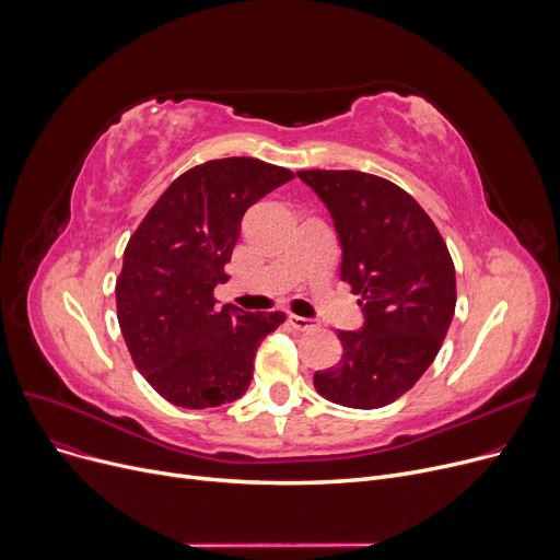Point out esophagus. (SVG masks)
Here are the masks:
<instances>
[{
	"label": "esophagus",
	"instance_id": "obj_1",
	"mask_svg": "<svg viewBox=\"0 0 560 560\" xmlns=\"http://www.w3.org/2000/svg\"><path fill=\"white\" fill-rule=\"evenodd\" d=\"M289 323H291L293 330H299V332H307V330H314V327H316V323L312 318L295 316V314H289Z\"/></svg>",
	"mask_w": 560,
	"mask_h": 560
}]
</instances>
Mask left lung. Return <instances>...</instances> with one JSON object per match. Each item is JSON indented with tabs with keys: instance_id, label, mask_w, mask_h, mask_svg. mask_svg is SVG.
Listing matches in <instances>:
<instances>
[{
	"instance_id": "8db88e82",
	"label": "left lung",
	"mask_w": 560,
	"mask_h": 560,
	"mask_svg": "<svg viewBox=\"0 0 560 560\" xmlns=\"http://www.w3.org/2000/svg\"><path fill=\"white\" fill-rule=\"evenodd\" d=\"M330 210L341 280L359 295L364 327L339 332V364L314 373L325 400L352 409L396 402L439 354L456 307L454 261L411 194L364 172H299Z\"/></svg>"
}]
</instances>
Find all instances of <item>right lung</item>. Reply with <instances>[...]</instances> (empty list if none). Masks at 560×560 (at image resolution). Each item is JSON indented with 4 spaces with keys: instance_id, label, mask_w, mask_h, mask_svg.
Segmentation results:
<instances>
[{
    "instance_id": "obj_1",
    "label": "right lung",
    "mask_w": 560,
    "mask_h": 560,
    "mask_svg": "<svg viewBox=\"0 0 560 560\" xmlns=\"http://www.w3.org/2000/svg\"><path fill=\"white\" fill-rule=\"evenodd\" d=\"M293 174L257 158H221L180 174L130 235L115 284L117 320L136 369L183 409L242 398L255 352L282 312L214 307V287L242 217Z\"/></svg>"
}]
</instances>
